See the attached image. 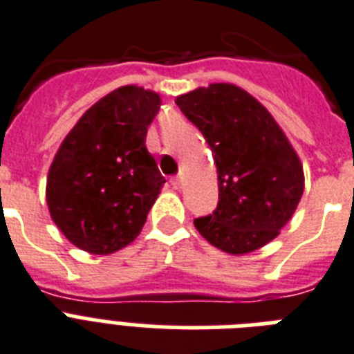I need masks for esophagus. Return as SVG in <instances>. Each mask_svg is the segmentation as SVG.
<instances>
[{
    "label": "esophagus",
    "instance_id": "esophagus-1",
    "mask_svg": "<svg viewBox=\"0 0 354 354\" xmlns=\"http://www.w3.org/2000/svg\"><path fill=\"white\" fill-rule=\"evenodd\" d=\"M171 185L174 187V189H180V187H182V180H180V176H172Z\"/></svg>",
    "mask_w": 354,
    "mask_h": 354
}]
</instances>
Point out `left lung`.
<instances>
[{
    "label": "left lung",
    "instance_id": "left-lung-1",
    "mask_svg": "<svg viewBox=\"0 0 354 354\" xmlns=\"http://www.w3.org/2000/svg\"><path fill=\"white\" fill-rule=\"evenodd\" d=\"M211 147L218 207L194 227L211 245L247 254L272 242L304 194V167L286 132L257 97L232 83H211L176 97Z\"/></svg>",
    "mask_w": 354,
    "mask_h": 354
}]
</instances>
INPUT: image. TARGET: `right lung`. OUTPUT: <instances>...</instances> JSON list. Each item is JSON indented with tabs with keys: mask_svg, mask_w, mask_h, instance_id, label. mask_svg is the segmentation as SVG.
<instances>
[{
	"mask_svg": "<svg viewBox=\"0 0 354 354\" xmlns=\"http://www.w3.org/2000/svg\"><path fill=\"white\" fill-rule=\"evenodd\" d=\"M160 94L125 85L83 112L57 149L47 176V205L68 242L112 254L134 242L162 191L145 147Z\"/></svg>",
	"mask_w": 354,
	"mask_h": 354,
	"instance_id": "obj_1",
	"label": "right lung"
}]
</instances>
